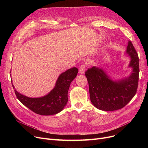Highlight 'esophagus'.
<instances>
[{"label": "esophagus", "instance_id": "1", "mask_svg": "<svg viewBox=\"0 0 148 148\" xmlns=\"http://www.w3.org/2000/svg\"><path fill=\"white\" fill-rule=\"evenodd\" d=\"M86 64H83L80 65V68H79V73L82 74H84V71H85V69H86Z\"/></svg>", "mask_w": 148, "mask_h": 148}]
</instances>
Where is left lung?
Here are the masks:
<instances>
[{
	"mask_svg": "<svg viewBox=\"0 0 148 148\" xmlns=\"http://www.w3.org/2000/svg\"><path fill=\"white\" fill-rule=\"evenodd\" d=\"M127 53L131 58L129 66L133 69L128 78L114 82L102 69L94 66L85 72L90 101L98 109L104 111L121 109L136 95L139 79V59L131 41L128 42Z\"/></svg>",
	"mask_w": 148,
	"mask_h": 148,
	"instance_id": "left-lung-1",
	"label": "left lung"
}]
</instances>
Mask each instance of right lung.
<instances>
[{"mask_svg":"<svg viewBox=\"0 0 148 148\" xmlns=\"http://www.w3.org/2000/svg\"><path fill=\"white\" fill-rule=\"evenodd\" d=\"M78 72L79 69L74 67L61 74L55 87L48 95L43 97L29 98L14 90L15 95L23 105L36 114L45 116L55 114L61 112L66 106L70 84L75 78ZM12 87L14 88L13 85Z\"/></svg>","mask_w":148,"mask_h":148,"instance_id":"1","label":"right lung"}]
</instances>
